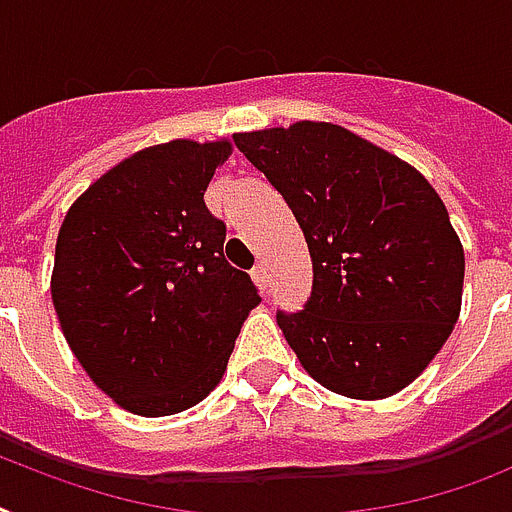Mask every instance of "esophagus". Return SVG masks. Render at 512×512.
I'll list each match as a JSON object with an SVG mask.
<instances>
[{"mask_svg":"<svg viewBox=\"0 0 512 512\" xmlns=\"http://www.w3.org/2000/svg\"><path fill=\"white\" fill-rule=\"evenodd\" d=\"M251 277H253V282H256V285L261 287V290H269V274H266V266L264 264H256L253 266V272H251Z\"/></svg>","mask_w":512,"mask_h":512,"instance_id":"esophagus-1","label":"esophagus"}]
</instances>
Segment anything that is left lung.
<instances>
[{
    "label": "left lung",
    "mask_w": 512,
    "mask_h": 512,
    "mask_svg": "<svg viewBox=\"0 0 512 512\" xmlns=\"http://www.w3.org/2000/svg\"><path fill=\"white\" fill-rule=\"evenodd\" d=\"M293 211L314 282L277 311L303 369L337 395H395L458 322L463 248L437 190L411 164L329 122L232 135Z\"/></svg>",
    "instance_id": "1"
}]
</instances>
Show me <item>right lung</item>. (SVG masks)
Returning a JSON list of instances; mask_svg holds the SVG:
<instances>
[{
	"label": "right lung",
	"instance_id": "obj_1",
	"mask_svg": "<svg viewBox=\"0 0 512 512\" xmlns=\"http://www.w3.org/2000/svg\"><path fill=\"white\" fill-rule=\"evenodd\" d=\"M230 151L227 141L138 151L59 227L52 301L67 345L96 387L138 416L204 400L261 301L251 277L227 264V227L204 204Z\"/></svg>",
	"mask_w": 512,
	"mask_h": 512
}]
</instances>
